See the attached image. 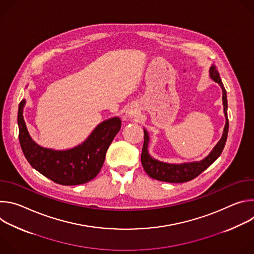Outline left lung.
I'll return each instance as SVG.
<instances>
[{
	"mask_svg": "<svg viewBox=\"0 0 254 254\" xmlns=\"http://www.w3.org/2000/svg\"><path fill=\"white\" fill-rule=\"evenodd\" d=\"M210 76L214 81L220 84L223 91L222 99H223V105H224V114L226 117V124H225V127H224L221 139L218 141V143L216 144L213 151L209 154V156L206 157L204 160L200 162H195V163L171 165V164L159 162L151 158V156L148 153L149 135L146 130H143L144 140H143L140 160H141V165L144 171H146V173L151 178L159 181H163V182H168V183H185V182H188V181L193 180L197 176H199L221 155L225 147V142L228 134V127H229V122L227 117V95H226V89L224 88V85L221 81L218 71H217L215 66H212L210 69Z\"/></svg>",
	"mask_w": 254,
	"mask_h": 254,
	"instance_id": "1",
	"label": "left lung"
}]
</instances>
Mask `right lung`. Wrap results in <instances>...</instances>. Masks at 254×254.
Segmentation results:
<instances>
[{
    "label": "right lung",
    "mask_w": 254,
    "mask_h": 254,
    "mask_svg": "<svg viewBox=\"0 0 254 254\" xmlns=\"http://www.w3.org/2000/svg\"><path fill=\"white\" fill-rule=\"evenodd\" d=\"M24 104L25 99L20 102L18 111L19 140L29 164L54 183L63 186L80 185L94 179L104 163L108 147L121 129V119L113 118L101 123L82 144L74 149L54 151L38 146L29 135L23 118Z\"/></svg>",
    "instance_id": "1"
}]
</instances>
